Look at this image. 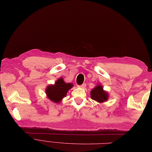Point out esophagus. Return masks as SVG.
<instances>
[{"label":"esophagus","mask_w":152,"mask_h":152,"mask_svg":"<svg viewBox=\"0 0 152 152\" xmlns=\"http://www.w3.org/2000/svg\"><path fill=\"white\" fill-rule=\"evenodd\" d=\"M86 83H83V84L81 85H78V88H86Z\"/></svg>","instance_id":"esophagus-1"}]
</instances>
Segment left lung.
Instances as JSON below:
<instances>
[{
    "instance_id": "8db88e82",
    "label": "left lung",
    "mask_w": 152,
    "mask_h": 152,
    "mask_svg": "<svg viewBox=\"0 0 152 152\" xmlns=\"http://www.w3.org/2000/svg\"><path fill=\"white\" fill-rule=\"evenodd\" d=\"M91 98L96 102L102 103L107 100L109 98V94L103 90V86L101 85H98L95 86L90 92Z\"/></svg>"
}]
</instances>
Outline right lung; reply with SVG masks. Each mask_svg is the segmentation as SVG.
Returning a JSON list of instances; mask_svg holds the SVG:
<instances>
[{
	"mask_svg": "<svg viewBox=\"0 0 152 152\" xmlns=\"http://www.w3.org/2000/svg\"><path fill=\"white\" fill-rule=\"evenodd\" d=\"M73 83H66L61 77L57 80L54 85H50L46 88L47 97L56 103H59L61 101L67 96V91L73 87Z\"/></svg>",
	"mask_w": 152,
	"mask_h": 152,
	"instance_id": "obj_1",
	"label": "right lung"
}]
</instances>
